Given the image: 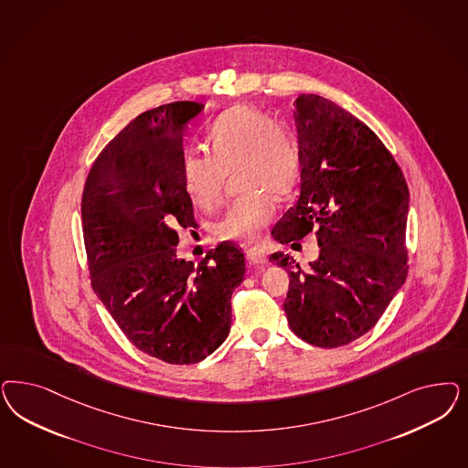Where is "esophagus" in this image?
Segmentation results:
<instances>
[{"label": "esophagus", "instance_id": "obj_1", "mask_svg": "<svg viewBox=\"0 0 468 468\" xmlns=\"http://www.w3.org/2000/svg\"><path fill=\"white\" fill-rule=\"evenodd\" d=\"M246 260H248L250 265L258 267V265L267 263V255H265L261 250H258V248H251V250L246 251Z\"/></svg>", "mask_w": 468, "mask_h": 468}]
</instances>
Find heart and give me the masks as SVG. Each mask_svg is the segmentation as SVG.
Segmentation results:
<instances>
[{
	"label": "heart",
	"instance_id": "heart-1",
	"mask_svg": "<svg viewBox=\"0 0 468 468\" xmlns=\"http://www.w3.org/2000/svg\"><path fill=\"white\" fill-rule=\"evenodd\" d=\"M210 153L187 151L182 179L191 201L201 210L215 208L227 176L238 170L242 195L215 226L218 238L257 241L273 218V197H286L300 179V144L291 127L251 105H236L213 122Z\"/></svg>",
	"mask_w": 468,
	"mask_h": 468
}]
</instances>
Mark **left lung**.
<instances>
[{
  "label": "left lung",
  "instance_id": "left-lung-1",
  "mask_svg": "<svg viewBox=\"0 0 468 468\" xmlns=\"http://www.w3.org/2000/svg\"><path fill=\"white\" fill-rule=\"evenodd\" d=\"M292 117L302 160L298 201L271 229L275 241L315 230L320 253L289 271L291 331L320 347L345 346L370 331L407 281L410 193L401 168L362 121L317 94H300Z\"/></svg>",
  "mask_w": 468,
  "mask_h": 468
}]
</instances>
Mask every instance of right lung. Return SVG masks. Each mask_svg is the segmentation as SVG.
<instances>
[{"mask_svg": "<svg viewBox=\"0 0 468 468\" xmlns=\"http://www.w3.org/2000/svg\"><path fill=\"white\" fill-rule=\"evenodd\" d=\"M203 108L176 101L141 113L98 154L80 205L96 296L137 349L172 365L201 362L226 341L246 271L232 242L197 267L177 258L176 227L197 224L184 133Z\"/></svg>", "mask_w": 468, "mask_h": 468, "instance_id": "add662e5", "label": "right lung"}]
</instances>
